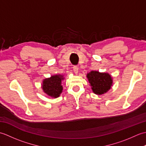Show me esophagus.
I'll return each instance as SVG.
<instances>
[{
	"instance_id": "obj_1",
	"label": "esophagus",
	"mask_w": 146,
	"mask_h": 146,
	"mask_svg": "<svg viewBox=\"0 0 146 146\" xmlns=\"http://www.w3.org/2000/svg\"><path fill=\"white\" fill-rule=\"evenodd\" d=\"M73 71L74 72H75V74H78V68L76 66H73Z\"/></svg>"
}]
</instances>
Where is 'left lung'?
<instances>
[{
  "instance_id": "1",
  "label": "left lung",
  "mask_w": 146,
  "mask_h": 146,
  "mask_svg": "<svg viewBox=\"0 0 146 146\" xmlns=\"http://www.w3.org/2000/svg\"><path fill=\"white\" fill-rule=\"evenodd\" d=\"M92 92L98 95H103L111 88L113 84L112 77L108 73H101L92 70L86 74Z\"/></svg>"
}]
</instances>
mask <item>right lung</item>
Segmentation results:
<instances>
[{"label":"right lung","instance_id":"obj_1","mask_svg":"<svg viewBox=\"0 0 146 146\" xmlns=\"http://www.w3.org/2000/svg\"><path fill=\"white\" fill-rule=\"evenodd\" d=\"M64 79V75L60 74L52 75L49 78L42 80L41 88L44 93L51 98H58L63 92L62 81Z\"/></svg>","mask_w":146,"mask_h":146}]
</instances>
